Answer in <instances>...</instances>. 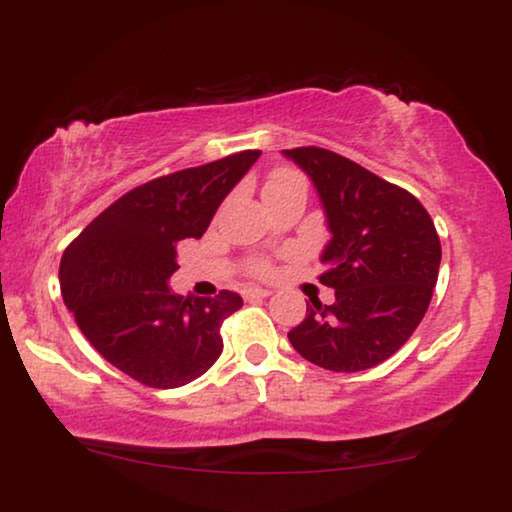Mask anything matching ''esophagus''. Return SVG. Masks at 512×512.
<instances>
[{
	"label": "esophagus",
	"instance_id": "esophagus-1",
	"mask_svg": "<svg viewBox=\"0 0 512 512\" xmlns=\"http://www.w3.org/2000/svg\"><path fill=\"white\" fill-rule=\"evenodd\" d=\"M272 296L270 289H258V286H251V289H244V298H268Z\"/></svg>",
	"mask_w": 512,
	"mask_h": 512
}]
</instances>
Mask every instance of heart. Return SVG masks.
<instances>
[{
	"mask_svg": "<svg viewBox=\"0 0 512 512\" xmlns=\"http://www.w3.org/2000/svg\"><path fill=\"white\" fill-rule=\"evenodd\" d=\"M296 184H305L303 174H298L296 170H291V167H279L268 177L265 181V191H279V188H289V186H296ZM256 272H261L265 275L268 272V265H256Z\"/></svg>",
	"mask_w": 512,
	"mask_h": 512,
	"instance_id": "heart-1",
	"label": "heart"
}]
</instances>
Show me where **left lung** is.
Masks as SVG:
<instances>
[{
  "instance_id": "left-lung-1",
  "label": "left lung",
  "mask_w": 512,
  "mask_h": 512,
  "mask_svg": "<svg viewBox=\"0 0 512 512\" xmlns=\"http://www.w3.org/2000/svg\"><path fill=\"white\" fill-rule=\"evenodd\" d=\"M317 188L331 240L319 282L331 305L312 300L289 331L296 352L333 373H359L401 349L429 310L440 240L415 195L319 146L282 151Z\"/></svg>"
}]
</instances>
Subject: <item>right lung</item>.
<instances>
[{
  "instance_id": "1",
  "label": "right lung",
  "mask_w": 512,
  "mask_h": 512,
  "mask_svg": "<svg viewBox=\"0 0 512 512\" xmlns=\"http://www.w3.org/2000/svg\"><path fill=\"white\" fill-rule=\"evenodd\" d=\"M261 151H240L132 188L83 228L60 261L62 300L111 366L153 389L205 375L223 352L221 324L242 307L233 291L174 296L177 244L205 235L223 198Z\"/></svg>"
}]
</instances>
